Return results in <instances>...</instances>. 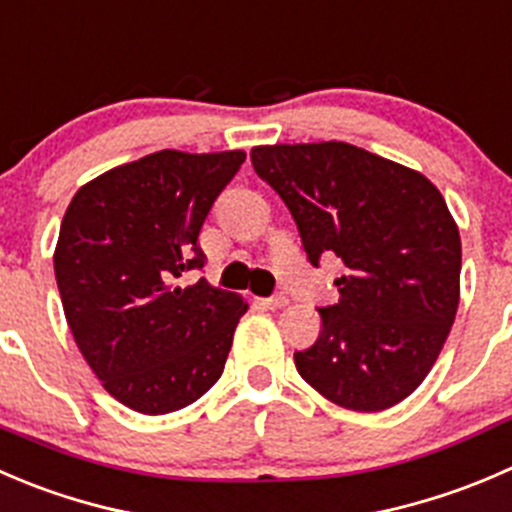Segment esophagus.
I'll return each mask as SVG.
<instances>
[{
    "instance_id": "1",
    "label": "esophagus",
    "mask_w": 512,
    "mask_h": 512,
    "mask_svg": "<svg viewBox=\"0 0 512 512\" xmlns=\"http://www.w3.org/2000/svg\"><path fill=\"white\" fill-rule=\"evenodd\" d=\"M288 303V298L283 296V293H276V296H271V298H261V306H266V308H283Z\"/></svg>"
}]
</instances>
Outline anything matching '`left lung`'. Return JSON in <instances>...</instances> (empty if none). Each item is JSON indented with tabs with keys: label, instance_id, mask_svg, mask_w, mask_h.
<instances>
[{
	"label": "left lung",
	"instance_id": "obj_1",
	"mask_svg": "<svg viewBox=\"0 0 512 512\" xmlns=\"http://www.w3.org/2000/svg\"><path fill=\"white\" fill-rule=\"evenodd\" d=\"M281 196L308 261L338 256V303L293 353L298 373L336 406L376 413L411 396L433 368L460 301V234L421 171L346 141L251 149Z\"/></svg>",
	"mask_w": 512,
	"mask_h": 512
}]
</instances>
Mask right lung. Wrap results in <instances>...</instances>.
<instances>
[{"instance_id":"obj_1","label":"right lung","mask_w":512,"mask_h":512,"mask_svg":"<svg viewBox=\"0 0 512 512\" xmlns=\"http://www.w3.org/2000/svg\"><path fill=\"white\" fill-rule=\"evenodd\" d=\"M244 159L156 151L91 179L64 214L54 249L64 316L101 386L131 411H179L224 373L249 303L176 278L204 266L201 226Z\"/></svg>"}]
</instances>
